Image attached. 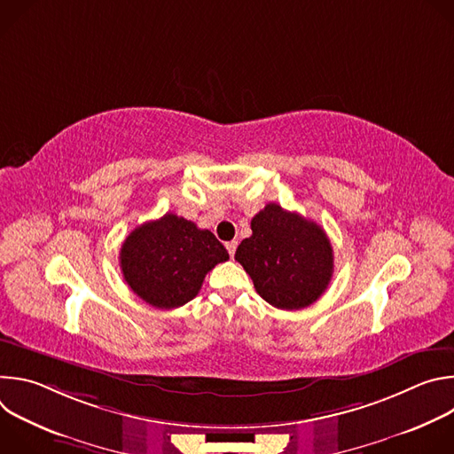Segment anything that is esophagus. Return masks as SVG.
Segmentation results:
<instances>
[{"mask_svg": "<svg viewBox=\"0 0 454 454\" xmlns=\"http://www.w3.org/2000/svg\"><path fill=\"white\" fill-rule=\"evenodd\" d=\"M237 246H239V242H237V240H230V242H226V249H228V253H230V256H233V254H235Z\"/></svg>", "mask_w": 454, "mask_h": 454, "instance_id": "34e87169", "label": "esophagus"}]
</instances>
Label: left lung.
Here are the masks:
<instances>
[{"label":"left lung","instance_id":"left-lung-1","mask_svg":"<svg viewBox=\"0 0 454 454\" xmlns=\"http://www.w3.org/2000/svg\"><path fill=\"white\" fill-rule=\"evenodd\" d=\"M251 231L239 244L235 261L268 303L298 310L325 293L334 273V253L319 224L270 203L251 219Z\"/></svg>","mask_w":454,"mask_h":454}]
</instances>
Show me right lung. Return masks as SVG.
Listing matches in <instances>:
<instances>
[{
  "instance_id": "right-lung-1",
  "label": "right lung",
  "mask_w": 454,
  "mask_h": 454,
  "mask_svg": "<svg viewBox=\"0 0 454 454\" xmlns=\"http://www.w3.org/2000/svg\"><path fill=\"white\" fill-rule=\"evenodd\" d=\"M230 258L210 230L165 214L129 233L120 249L123 280L156 309H176L190 301L208 271Z\"/></svg>"
}]
</instances>
